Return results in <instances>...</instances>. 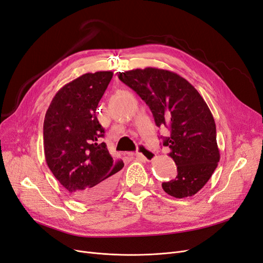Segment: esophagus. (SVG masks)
Listing matches in <instances>:
<instances>
[{"label": "esophagus", "instance_id": "1", "mask_svg": "<svg viewBox=\"0 0 263 263\" xmlns=\"http://www.w3.org/2000/svg\"><path fill=\"white\" fill-rule=\"evenodd\" d=\"M135 156H136L139 159H142V160L153 161L155 157H156V154L154 153L153 150H150L149 148H147L145 145H139L137 153Z\"/></svg>", "mask_w": 263, "mask_h": 263}]
</instances>
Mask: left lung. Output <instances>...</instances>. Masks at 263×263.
Instances as JSON below:
<instances>
[{
	"label": "left lung",
	"instance_id": "left-lung-1",
	"mask_svg": "<svg viewBox=\"0 0 263 263\" xmlns=\"http://www.w3.org/2000/svg\"><path fill=\"white\" fill-rule=\"evenodd\" d=\"M118 78L146 102L156 125L170 129L163 146L170 148L168 155L178 165V176L162 183L164 192L177 198L196 194L211 179L220 158L216 125L201 94L169 70L134 69L119 72Z\"/></svg>",
	"mask_w": 263,
	"mask_h": 263
}]
</instances>
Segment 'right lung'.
I'll use <instances>...</instances> for the list:
<instances>
[{"label":"right lung","instance_id":"right-lung-1","mask_svg":"<svg viewBox=\"0 0 263 263\" xmlns=\"http://www.w3.org/2000/svg\"><path fill=\"white\" fill-rule=\"evenodd\" d=\"M112 71L85 73L55 93L44 121V151L50 171L69 193L97 202L113 192L122 160H114L95 110Z\"/></svg>","mask_w":263,"mask_h":263}]
</instances>
